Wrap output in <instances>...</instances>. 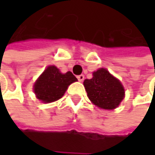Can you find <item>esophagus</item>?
I'll use <instances>...</instances> for the list:
<instances>
[{"instance_id": "esophagus-1", "label": "esophagus", "mask_w": 155, "mask_h": 155, "mask_svg": "<svg viewBox=\"0 0 155 155\" xmlns=\"http://www.w3.org/2000/svg\"><path fill=\"white\" fill-rule=\"evenodd\" d=\"M77 79L79 81H83V80H84V75L83 74H80V75H78Z\"/></svg>"}]
</instances>
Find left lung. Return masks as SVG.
Segmentation results:
<instances>
[{
  "label": "left lung",
  "instance_id": "left-lung-1",
  "mask_svg": "<svg viewBox=\"0 0 155 155\" xmlns=\"http://www.w3.org/2000/svg\"><path fill=\"white\" fill-rule=\"evenodd\" d=\"M83 85L91 101L104 109L117 108L125 95L120 81L103 68L94 72L93 77L86 79Z\"/></svg>",
  "mask_w": 155,
  "mask_h": 155
}]
</instances>
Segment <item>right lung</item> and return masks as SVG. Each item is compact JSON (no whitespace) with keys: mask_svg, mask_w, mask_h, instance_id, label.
<instances>
[{"mask_svg":"<svg viewBox=\"0 0 155 155\" xmlns=\"http://www.w3.org/2000/svg\"><path fill=\"white\" fill-rule=\"evenodd\" d=\"M76 81L71 72L61 74L55 66H48L36 81L34 91L41 101L53 102L62 98L67 87Z\"/></svg>","mask_w":155,"mask_h":155,"instance_id":"obj_1","label":"right lung"}]
</instances>
